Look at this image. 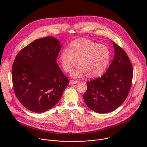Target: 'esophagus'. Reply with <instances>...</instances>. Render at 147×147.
<instances>
[{"label":"esophagus","instance_id":"1","mask_svg":"<svg viewBox=\"0 0 147 147\" xmlns=\"http://www.w3.org/2000/svg\"><path fill=\"white\" fill-rule=\"evenodd\" d=\"M77 81H74V80H71L69 82L70 85H73V84H77Z\"/></svg>","mask_w":147,"mask_h":147}]
</instances>
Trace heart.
<instances>
[{
    "instance_id": "obj_1",
    "label": "heart",
    "mask_w": 147,
    "mask_h": 147,
    "mask_svg": "<svg viewBox=\"0 0 147 147\" xmlns=\"http://www.w3.org/2000/svg\"><path fill=\"white\" fill-rule=\"evenodd\" d=\"M79 66L71 76L78 78L86 74L89 78L100 76L107 69L111 60L108 48L87 39H78L70 44L69 50L63 51L59 56L61 67L70 73L77 65Z\"/></svg>"
}]
</instances>
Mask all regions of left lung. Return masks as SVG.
I'll return each mask as SVG.
<instances>
[{"instance_id": "left-lung-1", "label": "left lung", "mask_w": 147, "mask_h": 147, "mask_svg": "<svg viewBox=\"0 0 147 147\" xmlns=\"http://www.w3.org/2000/svg\"><path fill=\"white\" fill-rule=\"evenodd\" d=\"M115 55L109 68L102 77L87 81L84 94L87 106L98 113L115 111L126 99L131 88L133 70L125 52L113 42Z\"/></svg>"}]
</instances>
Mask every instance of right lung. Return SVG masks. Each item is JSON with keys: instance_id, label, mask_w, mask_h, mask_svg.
Instances as JSON below:
<instances>
[{"instance_id": "right-lung-1", "label": "right lung", "mask_w": 147, "mask_h": 147, "mask_svg": "<svg viewBox=\"0 0 147 147\" xmlns=\"http://www.w3.org/2000/svg\"><path fill=\"white\" fill-rule=\"evenodd\" d=\"M61 48L53 36L36 39L17 55L12 66L15 95L30 111L41 113L60 99L69 80L56 63Z\"/></svg>"}]
</instances>
